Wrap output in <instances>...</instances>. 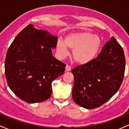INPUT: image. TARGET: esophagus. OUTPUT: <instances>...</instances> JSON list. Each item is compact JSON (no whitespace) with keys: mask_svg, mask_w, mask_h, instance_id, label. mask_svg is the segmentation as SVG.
<instances>
[{"mask_svg":"<svg viewBox=\"0 0 129 129\" xmlns=\"http://www.w3.org/2000/svg\"><path fill=\"white\" fill-rule=\"evenodd\" d=\"M66 71H67V72H69V71H70L71 70H72V67H71L70 66H69V65L67 64L66 67Z\"/></svg>","mask_w":129,"mask_h":129,"instance_id":"esophagus-1","label":"esophagus"}]
</instances>
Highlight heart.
<instances>
[{
	"label": "heart",
	"instance_id": "b5f03b06",
	"mask_svg": "<svg viewBox=\"0 0 129 129\" xmlns=\"http://www.w3.org/2000/svg\"><path fill=\"white\" fill-rule=\"evenodd\" d=\"M101 40L98 36L90 32H74L67 35L63 39H59L56 48L60 57L69 54V48L73 49L75 60L79 63H87L93 60L98 54Z\"/></svg>",
	"mask_w": 129,
	"mask_h": 129
}]
</instances>
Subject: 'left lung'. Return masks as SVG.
I'll use <instances>...</instances> for the list:
<instances>
[{"mask_svg": "<svg viewBox=\"0 0 129 129\" xmlns=\"http://www.w3.org/2000/svg\"><path fill=\"white\" fill-rule=\"evenodd\" d=\"M125 67L123 49L112 37L96 58L72 70L75 79L72 90L74 101L87 109L103 105L120 88Z\"/></svg>", "mask_w": 129, "mask_h": 129, "instance_id": "8db88e82", "label": "left lung"}]
</instances>
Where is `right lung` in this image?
<instances>
[{
	"mask_svg": "<svg viewBox=\"0 0 129 129\" xmlns=\"http://www.w3.org/2000/svg\"><path fill=\"white\" fill-rule=\"evenodd\" d=\"M57 37L29 24L11 43L5 60L7 84L28 103L44 102L52 93L51 83L64 73L66 65L53 57Z\"/></svg>",
	"mask_w": 129,
	"mask_h": 129,
	"instance_id": "obj_1",
	"label": "right lung"
}]
</instances>
